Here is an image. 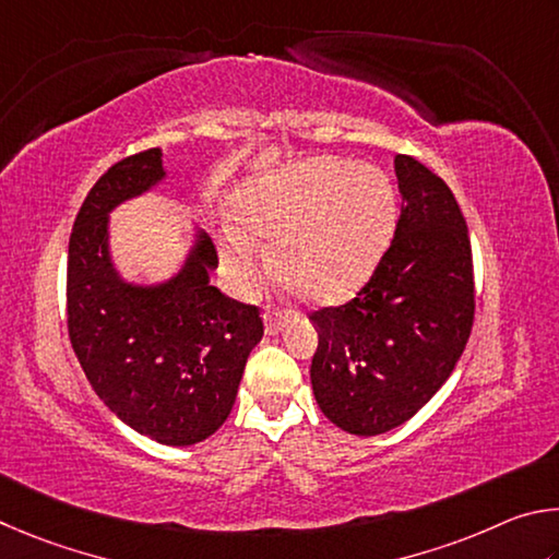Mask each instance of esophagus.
Segmentation results:
<instances>
[{"mask_svg":"<svg viewBox=\"0 0 559 559\" xmlns=\"http://www.w3.org/2000/svg\"><path fill=\"white\" fill-rule=\"evenodd\" d=\"M292 317L295 314H292L289 309L267 311V314H264V329H267V334H280V331L289 324Z\"/></svg>","mask_w":559,"mask_h":559,"instance_id":"34e87169","label":"esophagus"}]
</instances>
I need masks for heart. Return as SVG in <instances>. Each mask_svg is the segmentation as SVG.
<instances>
[{"label":"heart","instance_id":"obj_1","mask_svg":"<svg viewBox=\"0 0 559 559\" xmlns=\"http://www.w3.org/2000/svg\"><path fill=\"white\" fill-rule=\"evenodd\" d=\"M245 228L277 240V267L295 295L317 305L354 297L393 238L395 191L370 164L314 156L250 183L238 199ZM228 254L248 267L258 242L230 235Z\"/></svg>","mask_w":559,"mask_h":559}]
</instances>
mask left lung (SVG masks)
Returning a JSON list of instances; mask_svg holds the SVG:
<instances>
[{
	"label": "left lung",
	"mask_w": 559,
	"mask_h": 559,
	"mask_svg": "<svg viewBox=\"0 0 559 559\" xmlns=\"http://www.w3.org/2000/svg\"><path fill=\"white\" fill-rule=\"evenodd\" d=\"M403 209L395 238L358 295L321 307L311 388L331 423L383 435L452 376L474 324V260L462 209L415 156H395Z\"/></svg>",
	"instance_id": "left-lung-1"
}]
</instances>
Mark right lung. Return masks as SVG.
Returning a JSON list of instances; mask_svg holds the SVG:
<instances>
[{
  "label": "right lung",
  "mask_w": 559,
  "mask_h": 559,
  "mask_svg": "<svg viewBox=\"0 0 559 559\" xmlns=\"http://www.w3.org/2000/svg\"><path fill=\"white\" fill-rule=\"evenodd\" d=\"M164 176L162 152L112 164L75 215L68 242V338L87 383L134 432L169 447L211 437L228 419L260 309L209 282L218 252L201 235L189 262L162 287H132L107 254V213Z\"/></svg>",
  "instance_id": "1"
}]
</instances>
